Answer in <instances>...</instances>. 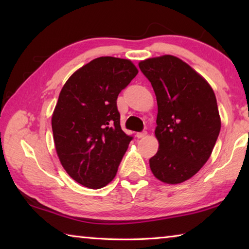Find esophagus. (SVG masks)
<instances>
[{
	"instance_id": "34e87169",
	"label": "esophagus",
	"mask_w": 249,
	"mask_h": 249,
	"mask_svg": "<svg viewBox=\"0 0 249 249\" xmlns=\"http://www.w3.org/2000/svg\"><path fill=\"white\" fill-rule=\"evenodd\" d=\"M147 135V132L146 130H144V132H140V133H137L136 134V136H137V138H142V137H145Z\"/></svg>"
}]
</instances>
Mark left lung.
<instances>
[{
	"label": "left lung",
	"instance_id": "1",
	"mask_svg": "<svg viewBox=\"0 0 249 249\" xmlns=\"http://www.w3.org/2000/svg\"><path fill=\"white\" fill-rule=\"evenodd\" d=\"M157 99L155 135L159 149L149 159L165 183L190 179L208 161L221 130L215 94L201 75L170 54L140 62Z\"/></svg>",
	"mask_w": 249,
	"mask_h": 249
}]
</instances>
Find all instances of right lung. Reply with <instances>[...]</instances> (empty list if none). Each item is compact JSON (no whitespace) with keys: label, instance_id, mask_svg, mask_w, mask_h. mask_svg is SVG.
<instances>
[{"label":"right lung","instance_id":"1","mask_svg":"<svg viewBox=\"0 0 249 249\" xmlns=\"http://www.w3.org/2000/svg\"><path fill=\"white\" fill-rule=\"evenodd\" d=\"M130 60L100 57L65 83L52 127L58 157L71 178L90 189L114 179L133 136L121 128L116 100L136 77Z\"/></svg>","mask_w":249,"mask_h":249}]
</instances>
